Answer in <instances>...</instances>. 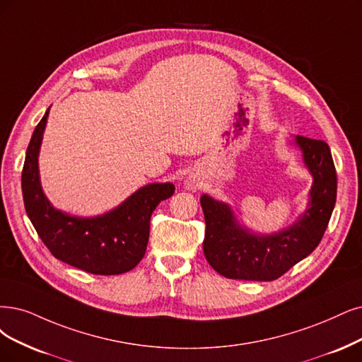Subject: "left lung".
<instances>
[{"label": "left lung", "mask_w": 362, "mask_h": 362, "mask_svg": "<svg viewBox=\"0 0 362 362\" xmlns=\"http://www.w3.org/2000/svg\"><path fill=\"white\" fill-rule=\"evenodd\" d=\"M305 168L313 177L309 204L297 222L273 234H257L240 225L230 204L204 194V255L219 274L238 280L270 282L309 257L322 240L337 197V174L329 146L297 136Z\"/></svg>", "instance_id": "obj_1"}]
</instances>
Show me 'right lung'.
I'll return each instance as SVG.
<instances>
[{
  "label": "right lung",
  "mask_w": 362,
  "mask_h": 362,
  "mask_svg": "<svg viewBox=\"0 0 362 362\" xmlns=\"http://www.w3.org/2000/svg\"><path fill=\"white\" fill-rule=\"evenodd\" d=\"M50 107L35 127L22 170L26 215L50 253L59 261L92 274H122L136 267L149 242L151 216L174 185L149 183L113 210L93 218L71 216L53 207L43 192L38 153Z\"/></svg>",
  "instance_id": "obj_1"
}]
</instances>
